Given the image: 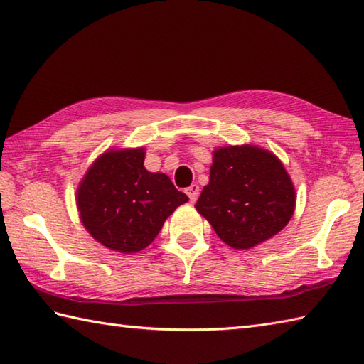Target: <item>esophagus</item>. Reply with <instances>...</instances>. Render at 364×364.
Listing matches in <instances>:
<instances>
[{"label": "esophagus", "instance_id": "esophagus-1", "mask_svg": "<svg viewBox=\"0 0 364 364\" xmlns=\"http://www.w3.org/2000/svg\"><path fill=\"white\" fill-rule=\"evenodd\" d=\"M186 194L191 198V202H196V200L198 198V194H200V188L197 186V184H191V186L186 189Z\"/></svg>", "mask_w": 364, "mask_h": 364}]
</instances>
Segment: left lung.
I'll return each instance as SVG.
<instances>
[{
	"mask_svg": "<svg viewBox=\"0 0 364 364\" xmlns=\"http://www.w3.org/2000/svg\"><path fill=\"white\" fill-rule=\"evenodd\" d=\"M196 210L227 245L249 250L288 225L296 188L272 151L250 144L219 146Z\"/></svg>",
	"mask_w": 364,
	"mask_h": 364,
	"instance_id": "8db88e82",
	"label": "left lung"
}]
</instances>
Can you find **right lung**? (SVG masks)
<instances>
[{
	"label": "right lung",
	"instance_id": "add662e5",
	"mask_svg": "<svg viewBox=\"0 0 364 364\" xmlns=\"http://www.w3.org/2000/svg\"><path fill=\"white\" fill-rule=\"evenodd\" d=\"M145 149H111L92 162L76 189L80 220L106 249L137 253L158 236L188 196L166 173L144 167Z\"/></svg>",
	"mask_w": 364,
	"mask_h": 364
}]
</instances>
